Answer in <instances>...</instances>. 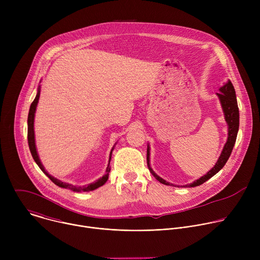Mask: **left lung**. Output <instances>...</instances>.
<instances>
[{
	"instance_id": "obj_1",
	"label": "left lung",
	"mask_w": 260,
	"mask_h": 260,
	"mask_svg": "<svg viewBox=\"0 0 260 260\" xmlns=\"http://www.w3.org/2000/svg\"><path fill=\"white\" fill-rule=\"evenodd\" d=\"M220 92L217 93V95L219 96L222 109H223V112L225 115V120L229 124V138H228V142L224 145L223 150L221 152V155L219 157V159L217 160L215 167L210 170L207 175L203 176L202 178L198 179L197 181H194L193 183L189 184V185H185L184 187H194V186H199V185H202L203 183H205L207 180H209L210 178H212L215 174H217L222 168L224 167V165L226 164L228 159L230 158L233 148L235 146L236 140H237V135H238V131H239V120H240V114H239V108H238V103H237V99H236V91L234 88V85L231 81H229L225 85H223L222 87H220ZM147 165L149 167L150 172L152 173V175L162 184L165 185H170L169 182H167L166 180L161 179L159 176H157L152 169L150 168L149 165V146L147 148Z\"/></svg>"
}]
</instances>
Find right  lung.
<instances>
[{
  "label": "right lung",
  "instance_id": "1",
  "mask_svg": "<svg viewBox=\"0 0 260 260\" xmlns=\"http://www.w3.org/2000/svg\"><path fill=\"white\" fill-rule=\"evenodd\" d=\"M39 98H40V87L38 89V92H37V95L35 98V100L32 101L30 107H29V112H28V116H27V142H28V147H29V151L31 153V156L34 158V160L36 161V164L39 166V168L42 170V172L54 183L56 184L57 186L61 187V188H67V189H70V190H73V191H91V190H94L99 187H101L102 185H104L106 183V181L108 180V177H109V173H110V167L108 165V168L106 170V175L103 176L101 179H99L98 181H95L94 183H91L89 185H87V186H74V185H71V184H68V183H64V182H61L59 180H57L56 178L50 176L44 169V167L42 166L40 159H39V156H38V153H37V150H36V144H35V134H34V118H35V112H36V107H37V104H38V101H39ZM113 150V149H112ZM112 153V152H111ZM110 159H111V154H110ZM110 162V160H109Z\"/></svg>",
  "mask_w": 260,
  "mask_h": 260
}]
</instances>
